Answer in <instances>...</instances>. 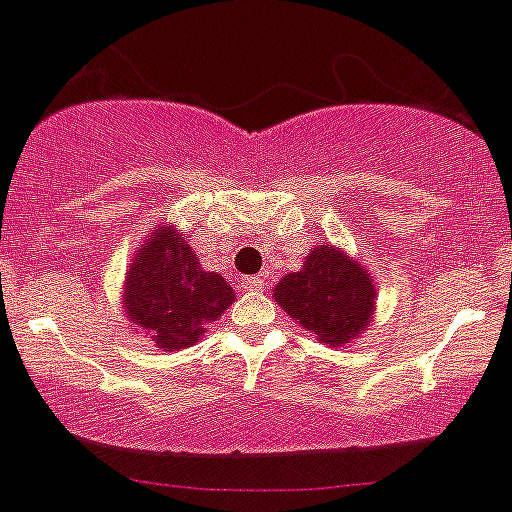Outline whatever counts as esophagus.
Returning a JSON list of instances; mask_svg holds the SVG:
<instances>
[{
  "label": "esophagus",
  "mask_w": 512,
  "mask_h": 512,
  "mask_svg": "<svg viewBox=\"0 0 512 512\" xmlns=\"http://www.w3.org/2000/svg\"><path fill=\"white\" fill-rule=\"evenodd\" d=\"M242 286H244V291L260 293L262 288H265V281H262V278H257V275H250V278H244Z\"/></svg>",
  "instance_id": "esophagus-1"
}]
</instances>
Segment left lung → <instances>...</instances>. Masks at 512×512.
I'll return each instance as SVG.
<instances>
[{"label": "left lung", "mask_w": 512, "mask_h": 512, "mask_svg": "<svg viewBox=\"0 0 512 512\" xmlns=\"http://www.w3.org/2000/svg\"><path fill=\"white\" fill-rule=\"evenodd\" d=\"M275 301L317 340L337 348L368 327L376 286L363 265L332 244H319L306 255L299 273L281 278Z\"/></svg>", "instance_id": "1"}]
</instances>
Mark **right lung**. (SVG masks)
Segmentation results:
<instances>
[{"label":"right lung","mask_w":512,"mask_h":512,"mask_svg":"<svg viewBox=\"0 0 512 512\" xmlns=\"http://www.w3.org/2000/svg\"><path fill=\"white\" fill-rule=\"evenodd\" d=\"M234 291L224 275L203 270L190 244L172 226H157L133 255L123 306L133 324L151 332L157 348H190L229 309Z\"/></svg>","instance_id":"obj_1"}]
</instances>
